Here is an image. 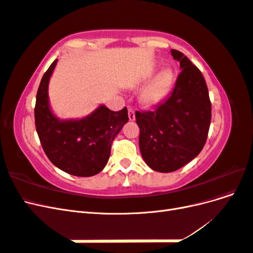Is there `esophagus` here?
<instances>
[{
    "mask_svg": "<svg viewBox=\"0 0 253 253\" xmlns=\"http://www.w3.org/2000/svg\"><path fill=\"white\" fill-rule=\"evenodd\" d=\"M127 112H128V119L131 120V121L135 120V112H134L133 108H131V106H128Z\"/></svg>",
    "mask_w": 253,
    "mask_h": 253,
    "instance_id": "34e87169",
    "label": "esophagus"
}]
</instances>
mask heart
<instances>
[{
	"instance_id": "1",
	"label": "heart",
	"mask_w": 253,
	"mask_h": 253,
	"mask_svg": "<svg viewBox=\"0 0 253 253\" xmlns=\"http://www.w3.org/2000/svg\"><path fill=\"white\" fill-rule=\"evenodd\" d=\"M174 80V74L169 68L160 72L145 87L141 94V101L147 105L159 103L167 97L171 89Z\"/></svg>"
}]
</instances>
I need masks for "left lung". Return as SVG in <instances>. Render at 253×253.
<instances>
[{"mask_svg":"<svg viewBox=\"0 0 253 253\" xmlns=\"http://www.w3.org/2000/svg\"><path fill=\"white\" fill-rule=\"evenodd\" d=\"M179 73L170 97L154 111H136L139 148L151 169L169 173L190 163L203 150L211 122V101L201 71L172 49Z\"/></svg>","mask_w":253,"mask_h":253,"instance_id":"obj_1","label":"left lung"}]
</instances>
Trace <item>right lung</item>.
Returning a JSON list of instances; mask_svg holds the SVG:
<instances>
[{
    "instance_id": "1",
    "label": "right lung",
    "mask_w": 253,
    "mask_h": 253,
    "mask_svg": "<svg viewBox=\"0 0 253 253\" xmlns=\"http://www.w3.org/2000/svg\"><path fill=\"white\" fill-rule=\"evenodd\" d=\"M55 60L43 75L37 91L35 124L42 148L60 170L81 177L101 172L111 154L112 142L127 120V109L111 111L104 105L80 120H60L48 104V82Z\"/></svg>"
}]
</instances>
